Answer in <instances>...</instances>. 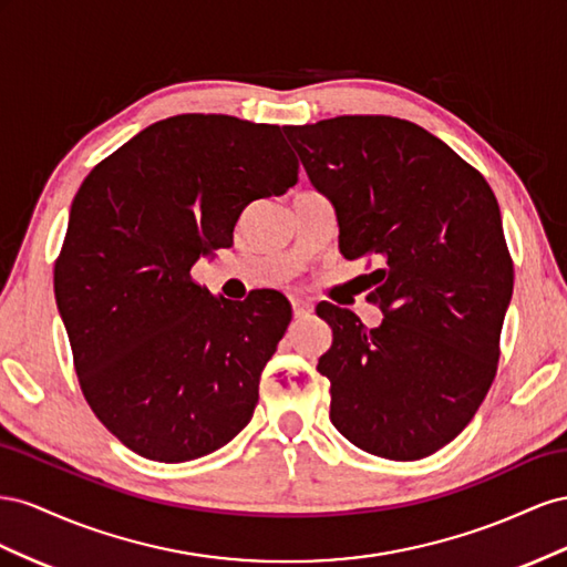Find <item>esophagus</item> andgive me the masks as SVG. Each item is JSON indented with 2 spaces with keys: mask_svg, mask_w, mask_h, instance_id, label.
<instances>
[{
  "mask_svg": "<svg viewBox=\"0 0 567 567\" xmlns=\"http://www.w3.org/2000/svg\"><path fill=\"white\" fill-rule=\"evenodd\" d=\"M292 309H295V318H306V316L313 313V301L295 297L292 299Z\"/></svg>",
  "mask_w": 567,
  "mask_h": 567,
  "instance_id": "34e87169",
  "label": "esophagus"
}]
</instances>
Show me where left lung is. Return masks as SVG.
I'll return each instance as SVG.
<instances>
[{
  "label": "left lung",
  "instance_id": "obj_1",
  "mask_svg": "<svg viewBox=\"0 0 567 567\" xmlns=\"http://www.w3.org/2000/svg\"><path fill=\"white\" fill-rule=\"evenodd\" d=\"M311 185L334 206L339 251L373 254L384 313L320 303L332 344L330 420L347 440L390 461L449 444L487 396L513 264L487 181L425 127L392 116L285 125Z\"/></svg>",
  "mask_w": 567,
  "mask_h": 567
}]
</instances>
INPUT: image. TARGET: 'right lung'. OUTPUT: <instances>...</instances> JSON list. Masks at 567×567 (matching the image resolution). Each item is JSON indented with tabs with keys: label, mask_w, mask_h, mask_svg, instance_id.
<instances>
[{
	"label": "right lung",
	"mask_w": 567,
	"mask_h": 567,
	"mask_svg": "<svg viewBox=\"0 0 567 567\" xmlns=\"http://www.w3.org/2000/svg\"><path fill=\"white\" fill-rule=\"evenodd\" d=\"M297 173L280 125L185 113L144 127L80 185L56 306L90 409L135 454L194 461L249 425L292 306L275 289L214 297L189 272Z\"/></svg>",
	"instance_id": "add662e5"
}]
</instances>
